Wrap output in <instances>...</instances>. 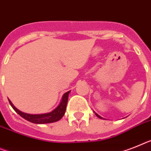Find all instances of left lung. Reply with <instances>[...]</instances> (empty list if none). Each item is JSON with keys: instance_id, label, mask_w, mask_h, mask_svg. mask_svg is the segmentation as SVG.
<instances>
[{"instance_id": "1", "label": "left lung", "mask_w": 151, "mask_h": 151, "mask_svg": "<svg viewBox=\"0 0 151 151\" xmlns=\"http://www.w3.org/2000/svg\"><path fill=\"white\" fill-rule=\"evenodd\" d=\"M94 113H95V112H94ZM95 114H96V116H97V117H99V119H104V118L101 117L100 116H99V115H98V114H97V113H95Z\"/></svg>"}]
</instances>
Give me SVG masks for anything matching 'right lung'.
I'll return each mask as SVG.
<instances>
[{
	"instance_id": "add662e5",
	"label": "right lung",
	"mask_w": 151,
	"mask_h": 151,
	"mask_svg": "<svg viewBox=\"0 0 151 151\" xmlns=\"http://www.w3.org/2000/svg\"><path fill=\"white\" fill-rule=\"evenodd\" d=\"M69 93H70V91H68L62 96L60 103L58 104V106L56 107L55 109H54L52 111L49 112V113H42V114H29V113L20 111L19 109H17L13 105V103H11V101L10 99H8V100H9V103L11 106H12V108L14 109V111L17 114H19L24 119L31 122V123H36V124H45V123H55V122L58 121L59 119H62V116H64L65 113Z\"/></svg>"
}]
</instances>
